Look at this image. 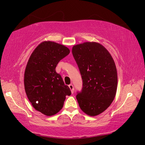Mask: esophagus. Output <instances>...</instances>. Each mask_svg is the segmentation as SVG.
<instances>
[{
	"label": "esophagus",
	"instance_id": "1",
	"mask_svg": "<svg viewBox=\"0 0 145 145\" xmlns=\"http://www.w3.org/2000/svg\"><path fill=\"white\" fill-rule=\"evenodd\" d=\"M69 88H70V89H72V90H73V86H72V84H69Z\"/></svg>",
	"mask_w": 145,
	"mask_h": 145
}]
</instances>
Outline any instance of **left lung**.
Masks as SVG:
<instances>
[{"instance_id":"obj_1","label":"left lung","mask_w":145,"mask_h":145,"mask_svg":"<svg viewBox=\"0 0 145 145\" xmlns=\"http://www.w3.org/2000/svg\"><path fill=\"white\" fill-rule=\"evenodd\" d=\"M70 50L65 45L45 41L37 45L29 57L24 72V88L35 110L47 116L57 114L63 108L71 92L67 83L55 71L61 59Z\"/></svg>"}]
</instances>
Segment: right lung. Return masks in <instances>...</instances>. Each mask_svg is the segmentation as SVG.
Masks as SVG:
<instances>
[{"mask_svg": "<svg viewBox=\"0 0 145 145\" xmlns=\"http://www.w3.org/2000/svg\"><path fill=\"white\" fill-rule=\"evenodd\" d=\"M72 53L83 83L82 91L76 95L79 107L88 116H98L110 106L116 94L118 73L114 59L96 42L75 45Z\"/></svg>", "mask_w": 145, "mask_h": 145, "instance_id": "right-lung-1", "label": "right lung"}]
</instances>
